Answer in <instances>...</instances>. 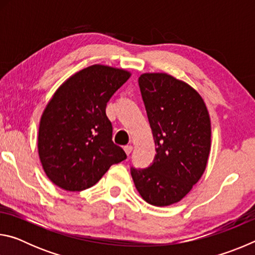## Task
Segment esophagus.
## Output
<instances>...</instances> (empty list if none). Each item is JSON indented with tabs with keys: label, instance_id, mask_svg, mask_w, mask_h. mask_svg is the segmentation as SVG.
Segmentation results:
<instances>
[{
	"label": "esophagus",
	"instance_id": "obj_1",
	"mask_svg": "<svg viewBox=\"0 0 255 255\" xmlns=\"http://www.w3.org/2000/svg\"><path fill=\"white\" fill-rule=\"evenodd\" d=\"M124 149H125V152L127 153V155H129V154H130V153L132 152L133 146H132V145H126V146H125V147H124Z\"/></svg>",
	"mask_w": 255,
	"mask_h": 255
}]
</instances>
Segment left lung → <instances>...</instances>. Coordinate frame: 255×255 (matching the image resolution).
Listing matches in <instances>:
<instances>
[{
  "mask_svg": "<svg viewBox=\"0 0 255 255\" xmlns=\"http://www.w3.org/2000/svg\"><path fill=\"white\" fill-rule=\"evenodd\" d=\"M156 146L147 169L131 167L137 191L149 205L176 204L204 174L211 143L210 117L192 86L166 73L138 79Z\"/></svg>",
  "mask_w": 255,
  "mask_h": 255,
  "instance_id": "obj_1",
  "label": "left lung"
}]
</instances>
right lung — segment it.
Listing matches in <instances>:
<instances>
[{
    "label": "right lung",
    "instance_id": "obj_1",
    "mask_svg": "<svg viewBox=\"0 0 255 255\" xmlns=\"http://www.w3.org/2000/svg\"><path fill=\"white\" fill-rule=\"evenodd\" d=\"M131 73L101 64L83 68L56 90L42 112L38 155L48 179L66 191L96 184L127 158L112 141L107 102Z\"/></svg>",
    "mask_w": 255,
    "mask_h": 255
}]
</instances>
